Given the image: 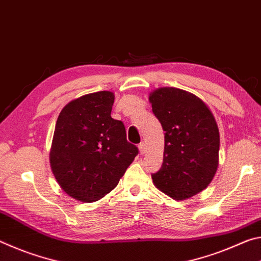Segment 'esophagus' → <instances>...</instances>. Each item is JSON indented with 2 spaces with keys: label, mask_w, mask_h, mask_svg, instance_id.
<instances>
[{
  "label": "esophagus",
  "mask_w": 261,
  "mask_h": 261,
  "mask_svg": "<svg viewBox=\"0 0 261 261\" xmlns=\"http://www.w3.org/2000/svg\"><path fill=\"white\" fill-rule=\"evenodd\" d=\"M138 148H139V152H140V154H145L146 153V145H145V143H140L139 145H138Z\"/></svg>",
  "instance_id": "obj_1"
}]
</instances>
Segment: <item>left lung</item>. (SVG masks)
Returning <instances> with one entry per match:
<instances>
[{
  "instance_id": "8db88e82",
  "label": "left lung",
  "mask_w": 261,
  "mask_h": 261,
  "mask_svg": "<svg viewBox=\"0 0 261 261\" xmlns=\"http://www.w3.org/2000/svg\"><path fill=\"white\" fill-rule=\"evenodd\" d=\"M149 102L166 131L163 162L153 183L176 200L189 199L208 187L218 169V124L204 101L180 88H156Z\"/></svg>"
}]
</instances>
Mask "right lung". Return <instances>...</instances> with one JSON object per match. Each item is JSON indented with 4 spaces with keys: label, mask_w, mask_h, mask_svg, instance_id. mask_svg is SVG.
Returning <instances> with one entry per match:
<instances>
[{
    "label": "right lung",
    "mask_w": 261,
    "mask_h": 261,
    "mask_svg": "<svg viewBox=\"0 0 261 261\" xmlns=\"http://www.w3.org/2000/svg\"><path fill=\"white\" fill-rule=\"evenodd\" d=\"M114 99L109 91L83 95L65 105L56 121L50 168L61 189L78 201L103 198L138 154L124 124L110 116Z\"/></svg>",
    "instance_id": "1"
}]
</instances>
